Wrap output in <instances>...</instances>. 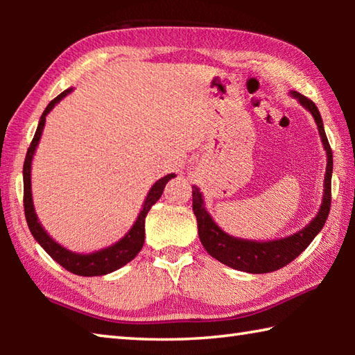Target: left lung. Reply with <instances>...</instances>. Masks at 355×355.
I'll list each match as a JSON object with an SVG mask.
<instances>
[{
	"label": "left lung",
	"instance_id": "1",
	"mask_svg": "<svg viewBox=\"0 0 355 355\" xmlns=\"http://www.w3.org/2000/svg\"><path fill=\"white\" fill-rule=\"evenodd\" d=\"M294 97L299 100V103L307 107L315 117V122L320 130V136L327 153V169L326 178H324V197L320 213L316 218L310 222L304 230L293 236H288L277 241L269 243H257V241H245V239H238L228 236L220 228L214 224L211 216L207 213L203 207L202 194L199 188L192 186V209L197 218V227H199V238L203 248L216 260L227 264L238 271L250 272V274H266L277 271V269L286 266L294 258L299 257L302 252L309 248V244L313 241V238L320 233L327 220L330 211V200H332V148L329 146L326 131L322 127L321 114L318 111L316 105L310 98L304 97L299 92H293Z\"/></svg>",
	"mask_w": 355,
	"mask_h": 355
}]
</instances>
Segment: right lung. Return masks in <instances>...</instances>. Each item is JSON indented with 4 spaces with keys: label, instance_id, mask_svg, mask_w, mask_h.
I'll use <instances>...</instances> for the list:
<instances>
[{
    "label": "right lung",
    "instance_id": "obj_1",
    "mask_svg": "<svg viewBox=\"0 0 355 355\" xmlns=\"http://www.w3.org/2000/svg\"><path fill=\"white\" fill-rule=\"evenodd\" d=\"M70 91L71 89H67V91L59 94L55 100L50 101V105L45 107L44 114H42L39 127L35 130L31 146H29L26 152L25 164H23V207H25V216H26L29 230H31L35 241L45 249L46 254L50 255L53 260L61 264L62 268L67 269V271L73 272L76 275H84V277H94V275H105L116 271V269L130 263L137 254H139L144 245V238H146V216L150 211L152 205H155L161 197V194H163L166 183L175 175H173V173H169V175L158 180V182L152 186V189H150L147 199L144 202V207L141 209L139 216H137L135 225L131 227V230L127 233V235L120 239L119 243L111 245V248L101 249L98 252H94V254L83 255V254H75V252L64 249L61 244H58L55 239L48 236L46 232L42 228L40 222L37 220V216L34 213L33 194H31V161L35 152V147H37L39 139L42 136V130H44L46 114L50 112L53 110V106H55L59 100H62Z\"/></svg>",
    "mask_w": 355,
    "mask_h": 355
}]
</instances>
